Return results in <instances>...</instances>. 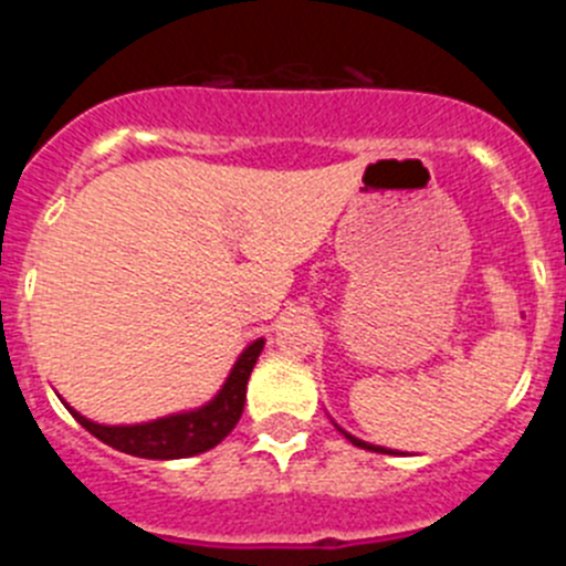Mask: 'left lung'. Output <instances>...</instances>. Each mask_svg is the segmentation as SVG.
<instances>
[{
  "label": "left lung",
  "instance_id": "8db88e82",
  "mask_svg": "<svg viewBox=\"0 0 566 566\" xmlns=\"http://www.w3.org/2000/svg\"><path fill=\"white\" fill-rule=\"evenodd\" d=\"M345 433V431H343ZM345 439H348V442H354L357 444V448H365V451H377V453H391V451H385V448H377V444H368V442H363V439H354L352 433H345Z\"/></svg>",
  "mask_w": 566,
  "mask_h": 566
}]
</instances>
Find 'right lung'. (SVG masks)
I'll use <instances>...</instances> for the list:
<instances>
[{"instance_id": "add662e5", "label": "right lung", "mask_w": 566, "mask_h": 566, "mask_svg": "<svg viewBox=\"0 0 566 566\" xmlns=\"http://www.w3.org/2000/svg\"><path fill=\"white\" fill-rule=\"evenodd\" d=\"M260 352H263V339H254L247 352L240 354L234 363L232 374L223 382L221 394L209 405L198 408V411L172 413V417L153 419L144 424H96L84 419L82 413L67 408L82 428H87L96 439L104 444L115 448V451L129 453V457L142 459H187L198 457V453L209 451L218 442L232 433L238 424L240 413H243V402H247V382L252 374L254 363H258Z\"/></svg>"}]
</instances>
